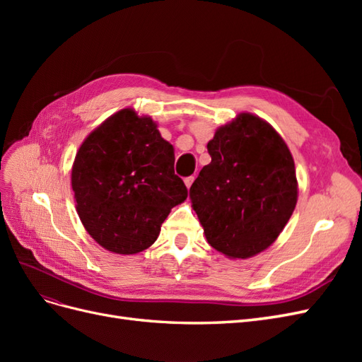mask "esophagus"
Masks as SVG:
<instances>
[{
  "mask_svg": "<svg viewBox=\"0 0 362 362\" xmlns=\"http://www.w3.org/2000/svg\"><path fill=\"white\" fill-rule=\"evenodd\" d=\"M193 180H194L193 177H187V178H185V180H184V184H185V187H187V189H190V185L193 184Z\"/></svg>",
  "mask_w": 362,
  "mask_h": 362,
  "instance_id": "1",
  "label": "esophagus"
}]
</instances>
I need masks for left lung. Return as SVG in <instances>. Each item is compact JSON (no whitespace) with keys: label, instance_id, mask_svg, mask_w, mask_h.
Returning a JSON list of instances; mask_svg holds the SVG:
<instances>
[{"label":"left lung","instance_id":"left-lung-1","mask_svg":"<svg viewBox=\"0 0 362 362\" xmlns=\"http://www.w3.org/2000/svg\"><path fill=\"white\" fill-rule=\"evenodd\" d=\"M206 149L211 163L190 187L206 242L228 258L254 257L275 242L298 202L291 152L252 113L218 127Z\"/></svg>","mask_w":362,"mask_h":362}]
</instances>
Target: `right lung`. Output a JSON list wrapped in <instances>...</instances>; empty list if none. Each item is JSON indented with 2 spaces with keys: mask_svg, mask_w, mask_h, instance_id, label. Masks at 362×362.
<instances>
[{
  "mask_svg": "<svg viewBox=\"0 0 362 362\" xmlns=\"http://www.w3.org/2000/svg\"><path fill=\"white\" fill-rule=\"evenodd\" d=\"M173 146L149 116L112 115L84 139L72 166L76 213L104 249L133 255L156 242L170 210L187 198Z\"/></svg>",
  "mask_w": 362,
  "mask_h": 362,
  "instance_id": "1",
  "label": "right lung"
}]
</instances>
